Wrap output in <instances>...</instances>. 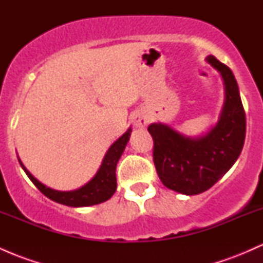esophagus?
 Segmentation results:
<instances>
[{
    "label": "esophagus",
    "instance_id": "obj_1",
    "mask_svg": "<svg viewBox=\"0 0 263 263\" xmlns=\"http://www.w3.org/2000/svg\"><path fill=\"white\" fill-rule=\"evenodd\" d=\"M148 122H149L148 116L144 114H138L134 117V125L136 126V127L142 128V127H144V126H146Z\"/></svg>",
    "mask_w": 263,
    "mask_h": 263
}]
</instances>
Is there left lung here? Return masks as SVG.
<instances>
[{
  "label": "left lung",
  "instance_id": "8db88e82",
  "mask_svg": "<svg viewBox=\"0 0 263 263\" xmlns=\"http://www.w3.org/2000/svg\"><path fill=\"white\" fill-rule=\"evenodd\" d=\"M206 62L221 74L225 85L218 123L205 136L194 138L161 122L148 126L159 179L167 188L185 195L211 188L234 165L245 142L246 116L236 79L214 55L206 57Z\"/></svg>",
  "mask_w": 263,
  "mask_h": 263
}]
</instances>
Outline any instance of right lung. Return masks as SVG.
Returning <instances> with one entry per match:
<instances>
[{"mask_svg": "<svg viewBox=\"0 0 263 263\" xmlns=\"http://www.w3.org/2000/svg\"><path fill=\"white\" fill-rule=\"evenodd\" d=\"M131 132L132 129L129 127L108 148L106 155L104 157V161L101 163V167L99 168L95 177L79 189L69 190V192H60V190L48 188L44 184L39 182L37 178H34L29 173V171L23 165L20 158H18V162H20L21 167L23 168V171L26 172V174L32 180L33 184L43 193L45 197L49 198L50 200L73 208L90 206V205L100 204L108 200V199L112 197L114 193L116 192V165L122 152L125 151Z\"/></svg>", "mask_w": 263, "mask_h": 263, "instance_id": "obj_1", "label": "right lung"}]
</instances>
